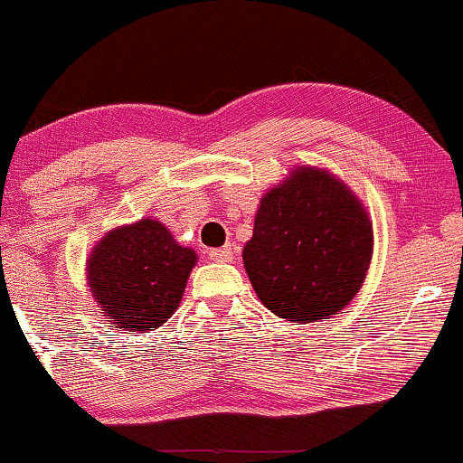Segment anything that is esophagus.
<instances>
[{
    "label": "esophagus",
    "mask_w": 463,
    "mask_h": 463,
    "mask_svg": "<svg viewBox=\"0 0 463 463\" xmlns=\"http://www.w3.org/2000/svg\"><path fill=\"white\" fill-rule=\"evenodd\" d=\"M210 260H217V261H232L233 260V246H221V249H213L210 250Z\"/></svg>",
    "instance_id": "esophagus-1"
}]
</instances>
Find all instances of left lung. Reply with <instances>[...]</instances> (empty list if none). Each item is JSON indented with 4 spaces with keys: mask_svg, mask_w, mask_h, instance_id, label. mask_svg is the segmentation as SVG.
I'll return each mask as SVG.
<instances>
[{
    "mask_svg": "<svg viewBox=\"0 0 463 463\" xmlns=\"http://www.w3.org/2000/svg\"><path fill=\"white\" fill-rule=\"evenodd\" d=\"M372 257L368 214L345 183L299 167L269 191L242 250L257 296L280 319L319 321L355 298Z\"/></svg>",
    "mask_w": 463,
    "mask_h": 463,
    "instance_id": "8db88e82",
    "label": "left lung"
}]
</instances>
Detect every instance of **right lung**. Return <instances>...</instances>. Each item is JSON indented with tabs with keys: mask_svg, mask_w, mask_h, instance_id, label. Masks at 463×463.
Masks as SVG:
<instances>
[{
	"mask_svg": "<svg viewBox=\"0 0 463 463\" xmlns=\"http://www.w3.org/2000/svg\"><path fill=\"white\" fill-rule=\"evenodd\" d=\"M194 266V250L180 246L159 221L142 219L95 246L89 285L112 326L148 332L178 308Z\"/></svg>",
	"mask_w": 463,
	"mask_h": 463,
	"instance_id": "1",
	"label": "right lung"
}]
</instances>
